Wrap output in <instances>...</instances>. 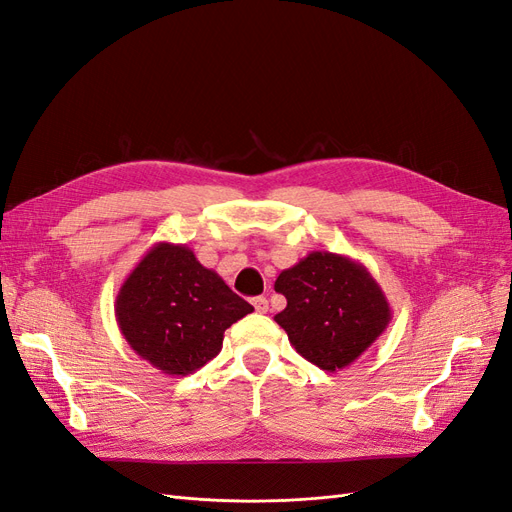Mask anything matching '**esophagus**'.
<instances>
[{
	"label": "esophagus",
	"instance_id": "1",
	"mask_svg": "<svg viewBox=\"0 0 512 512\" xmlns=\"http://www.w3.org/2000/svg\"><path fill=\"white\" fill-rule=\"evenodd\" d=\"M252 305L258 314H267L269 312V301L265 297H254Z\"/></svg>",
	"mask_w": 512,
	"mask_h": 512
}]
</instances>
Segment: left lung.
<instances>
[{"mask_svg": "<svg viewBox=\"0 0 512 512\" xmlns=\"http://www.w3.org/2000/svg\"><path fill=\"white\" fill-rule=\"evenodd\" d=\"M286 309L275 322L303 359L324 371L352 365L386 331L391 305L365 265L333 252H312L275 280Z\"/></svg>", "mask_w": 512, "mask_h": 512, "instance_id": "8db88e82", "label": "left lung"}]
</instances>
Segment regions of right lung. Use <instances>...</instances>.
Wrapping results in <instances>:
<instances>
[{"mask_svg": "<svg viewBox=\"0 0 512 512\" xmlns=\"http://www.w3.org/2000/svg\"><path fill=\"white\" fill-rule=\"evenodd\" d=\"M254 307L203 267L188 245L156 243L121 284L115 316L130 348L166 376L218 356L224 331Z\"/></svg>", "mask_w": 512, "mask_h": 512, "instance_id": "right-lung-1", "label": "right lung"}]
</instances>
